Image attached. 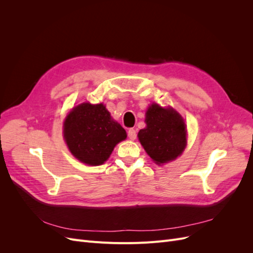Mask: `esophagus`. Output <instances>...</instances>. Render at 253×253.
<instances>
[{
    "instance_id": "esophagus-1",
    "label": "esophagus",
    "mask_w": 253,
    "mask_h": 253,
    "mask_svg": "<svg viewBox=\"0 0 253 253\" xmlns=\"http://www.w3.org/2000/svg\"><path fill=\"white\" fill-rule=\"evenodd\" d=\"M127 136H128V138H129V139H132V140L136 139L137 134H136V131H135V129H134V128H129L128 131H127Z\"/></svg>"
}]
</instances>
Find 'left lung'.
<instances>
[{
    "instance_id": "obj_1",
    "label": "left lung",
    "mask_w": 253,
    "mask_h": 253,
    "mask_svg": "<svg viewBox=\"0 0 253 253\" xmlns=\"http://www.w3.org/2000/svg\"><path fill=\"white\" fill-rule=\"evenodd\" d=\"M145 126L138 139L157 165L177 158L187 145V127L182 117L172 108L152 103L145 113Z\"/></svg>"
}]
</instances>
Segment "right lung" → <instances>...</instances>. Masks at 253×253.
<instances>
[{
  "label": "right lung",
  "instance_id": "1",
  "mask_svg": "<svg viewBox=\"0 0 253 253\" xmlns=\"http://www.w3.org/2000/svg\"><path fill=\"white\" fill-rule=\"evenodd\" d=\"M63 137L72 154L81 163L99 166L109 159L117 143L126 138V132L112 119L105 105L84 102L66 116Z\"/></svg>",
  "mask_w": 253,
  "mask_h": 253
}]
</instances>
